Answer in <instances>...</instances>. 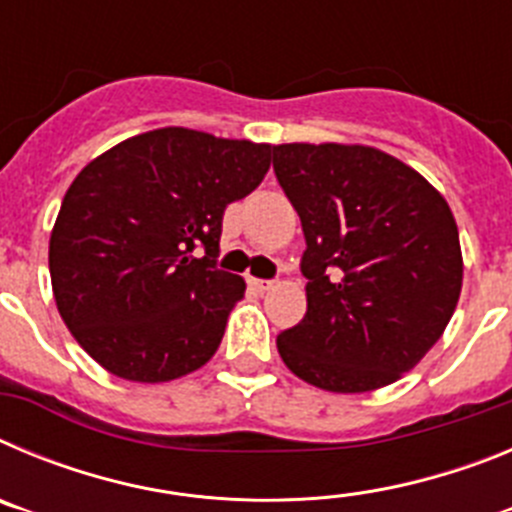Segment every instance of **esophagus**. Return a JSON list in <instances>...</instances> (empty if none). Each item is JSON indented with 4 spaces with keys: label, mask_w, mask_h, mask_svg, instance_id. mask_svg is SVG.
Masks as SVG:
<instances>
[{
    "label": "esophagus",
    "mask_w": 512,
    "mask_h": 512,
    "mask_svg": "<svg viewBox=\"0 0 512 512\" xmlns=\"http://www.w3.org/2000/svg\"><path fill=\"white\" fill-rule=\"evenodd\" d=\"M248 284H251V287L253 289H259V292H266V289H271V284H274V282H271V279H248Z\"/></svg>",
    "instance_id": "1"
}]
</instances>
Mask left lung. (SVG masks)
<instances>
[{"label":"left lung","mask_w":512,"mask_h":512,"mask_svg":"<svg viewBox=\"0 0 512 512\" xmlns=\"http://www.w3.org/2000/svg\"><path fill=\"white\" fill-rule=\"evenodd\" d=\"M274 174L300 215L307 312L279 356L328 392H372L410 372L461 292L449 205L390 153L341 143L274 146Z\"/></svg>","instance_id":"obj_1"}]
</instances>
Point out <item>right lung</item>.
<instances>
[{
    "label": "right lung",
    "mask_w": 512,
    "mask_h": 512,
    "mask_svg": "<svg viewBox=\"0 0 512 512\" xmlns=\"http://www.w3.org/2000/svg\"><path fill=\"white\" fill-rule=\"evenodd\" d=\"M271 146L161 128L81 169L51 233L53 295L79 346L115 377L200 369L246 292L217 269L223 212L259 187Z\"/></svg>",
    "instance_id": "add662e5"
}]
</instances>
